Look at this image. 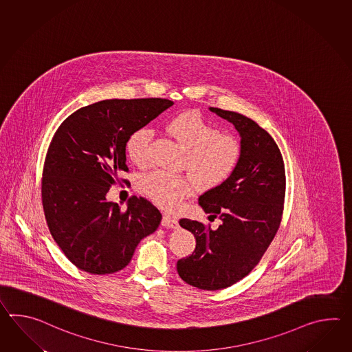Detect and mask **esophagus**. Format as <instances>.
I'll use <instances>...</instances> for the list:
<instances>
[{"label":"esophagus","instance_id":"1","mask_svg":"<svg viewBox=\"0 0 352 352\" xmlns=\"http://www.w3.org/2000/svg\"><path fill=\"white\" fill-rule=\"evenodd\" d=\"M162 225H163L164 227H166V228H177V227L179 226V223H178V219H175L174 216L166 214V213L163 214Z\"/></svg>","mask_w":352,"mask_h":352}]
</instances>
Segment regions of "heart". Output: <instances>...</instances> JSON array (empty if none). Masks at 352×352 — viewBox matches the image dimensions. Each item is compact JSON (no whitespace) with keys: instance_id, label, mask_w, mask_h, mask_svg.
<instances>
[{"instance_id":"1","label":"heart","mask_w":352,"mask_h":352,"mask_svg":"<svg viewBox=\"0 0 352 352\" xmlns=\"http://www.w3.org/2000/svg\"><path fill=\"white\" fill-rule=\"evenodd\" d=\"M165 130L186 151L183 166L204 189L222 184L243 157L241 141L231 133H219L195 111L170 118ZM151 138L153 133L148 129H138L126 140V154L139 168H145L150 162ZM138 188L150 201L173 211L193 195L195 182L186 175L154 170L141 177Z\"/></svg>"}]
</instances>
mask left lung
Masks as SVG:
<instances>
[{
	"mask_svg": "<svg viewBox=\"0 0 352 352\" xmlns=\"http://www.w3.org/2000/svg\"><path fill=\"white\" fill-rule=\"evenodd\" d=\"M210 109L239 131L243 157L230 178L198 198L208 219L222 221L217 230L180 219V226L195 234V250L178 260L177 270L192 287L219 290L250 273L273 241L284 210L285 169L278 145L255 121L232 111Z\"/></svg>",
	"mask_w": 352,
	"mask_h": 352,
	"instance_id": "obj_1",
	"label": "left lung"
}]
</instances>
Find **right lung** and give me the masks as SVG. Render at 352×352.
<instances>
[{
  "mask_svg": "<svg viewBox=\"0 0 352 352\" xmlns=\"http://www.w3.org/2000/svg\"><path fill=\"white\" fill-rule=\"evenodd\" d=\"M170 106L165 98L104 100L77 109L55 131L43 169V208L55 243L80 270L116 273L157 231L162 214L148 199L133 195L121 210L106 195L129 172L130 133Z\"/></svg>",
  "mask_w": 352,
  "mask_h": 352,
  "instance_id": "right-lung-1",
  "label": "right lung"
}]
</instances>
